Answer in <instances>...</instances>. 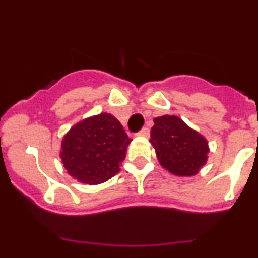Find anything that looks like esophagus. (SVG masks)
<instances>
[{
  "label": "esophagus",
  "instance_id": "34e87169",
  "mask_svg": "<svg viewBox=\"0 0 258 258\" xmlns=\"http://www.w3.org/2000/svg\"><path fill=\"white\" fill-rule=\"evenodd\" d=\"M139 135H140V136H142V137H148V136H150V128H148V127H144V128L140 131Z\"/></svg>",
  "mask_w": 258,
  "mask_h": 258
}]
</instances>
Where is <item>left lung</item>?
I'll use <instances>...</instances> for the list:
<instances>
[{
	"label": "left lung",
	"mask_w": 258,
	"mask_h": 258,
	"mask_svg": "<svg viewBox=\"0 0 258 258\" xmlns=\"http://www.w3.org/2000/svg\"><path fill=\"white\" fill-rule=\"evenodd\" d=\"M151 145L165 170L179 177L195 176L209 160V141L183 119L163 114L153 119Z\"/></svg>",
	"instance_id": "1"
}]
</instances>
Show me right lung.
I'll list each match as a JSON object with an SVG mask.
<instances>
[{
	"label": "right lung",
	"instance_id": "obj_1",
	"mask_svg": "<svg viewBox=\"0 0 258 258\" xmlns=\"http://www.w3.org/2000/svg\"><path fill=\"white\" fill-rule=\"evenodd\" d=\"M128 139L113 114L102 112L75 123L62 137L59 158L71 177L85 184H100L119 172Z\"/></svg>",
	"mask_w": 258,
	"mask_h": 258
}]
</instances>
